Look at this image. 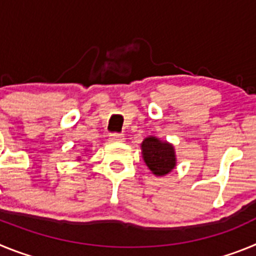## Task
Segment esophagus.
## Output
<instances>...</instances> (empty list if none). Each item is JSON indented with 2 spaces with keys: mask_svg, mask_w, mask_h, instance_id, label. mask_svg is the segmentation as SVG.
I'll return each instance as SVG.
<instances>
[{
  "mask_svg": "<svg viewBox=\"0 0 256 256\" xmlns=\"http://www.w3.org/2000/svg\"><path fill=\"white\" fill-rule=\"evenodd\" d=\"M108 140L112 142H122L124 141V136L122 134V133H112L110 137H108Z\"/></svg>",
  "mask_w": 256,
  "mask_h": 256,
  "instance_id": "34e87169",
  "label": "esophagus"
}]
</instances>
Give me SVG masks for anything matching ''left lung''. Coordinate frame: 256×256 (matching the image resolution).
<instances>
[{"label": "left lung", "instance_id": "left-lung-1", "mask_svg": "<svg viewBox=\"0 0 256 256\" xmlns=\"http://www.w3.org/2000/svg\"><path fill=\"white\" fill-rule=\"evenodd\" d=\"M142 155L150 170L156 176H165L176 166L174 148L156 137H148L142 142Z\"/></svg>", "mask_w": 256, "mask_h": 256}]
</instances>
